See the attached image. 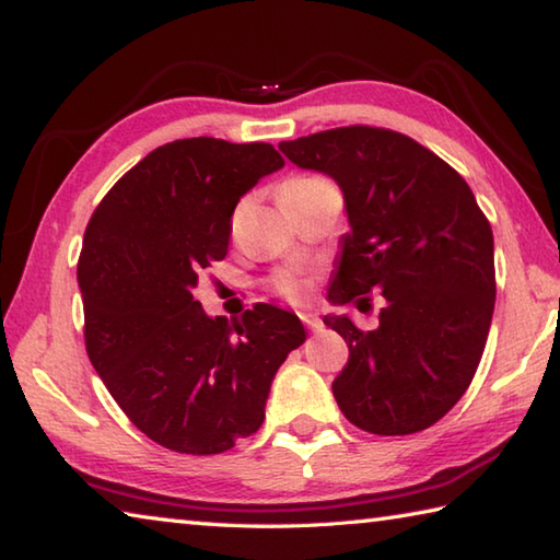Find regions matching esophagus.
Masks as SVG:
<instances>
[{
  "mask_svg": "<svg viewBox=\"0 0 560 560\" xmlns=\"http://www.w3.org/2000/svg\"><path fill=\"white\" fill-rule=\"evenodd\" d=\"M300 319H302L304 326H307L310 331H319L322 329V319L316 314H312V312H302Z\"/></svg>",
  "mask_w": 560,
  "mask_h": 560,
  "instance_id": "esophagus-1",
  "label": "esophagus"
}]
</instances>
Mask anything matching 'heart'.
<instances>
[{"label": "heart", "instance_id": "heart-1", "mask_svg": "<svg viewBox=\"0 0 560 560\" xmlns=\"http://www.w3.org/2000/svg\"><path fill=\"white\" fill-rule=\"evenodd\" d=\"M294 180H312V177H294ZM276 288L278 292H282L284 298L290 300H298L302 294V282L292 276V272H280L276 278Z\"/></svg>", "mask_w": 560, "mask_h": 560}]
</instances>
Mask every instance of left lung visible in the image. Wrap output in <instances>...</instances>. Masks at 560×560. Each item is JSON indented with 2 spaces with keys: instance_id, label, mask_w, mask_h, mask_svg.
Returning a JSON list of instances; mask_svg holds the SVG:
<instances>
[{
  "instance_id": "obj_1",
  "label": "left lung",
  "mask_w": 560,
  "mask_h": 560,
  "mask_svg": "<svg viewBox=\"0 0 560 560\" xmlns=\"http://www.w3.org/2000/svg\"><path fill=\"white\" fill-rule=\"evenodd\" d=\"M290 161L341 187L351 231L331 304L383 292L380 326L324 316L348 363L334 380L343 417L377 436L429 429L466 393L494 310V244L468 183L424 145L375 126H343L282 141Z\"/></svg>"
}]
</instances>
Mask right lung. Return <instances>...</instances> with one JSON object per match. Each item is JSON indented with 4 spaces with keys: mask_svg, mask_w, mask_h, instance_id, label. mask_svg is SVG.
I'll list each match as a JSON object with an SVG mask.
<instances>
[{
    "mask_svg": "<svg viewBox=\"0 0 560 560\" xmlns=\"http://www.w3.org/2000/svg\"><path fill=\"white\" fill-rule=\"evenodd\" d=\"M282 165L270 143H165L104 195L84 231L88 355L133 427L165 448L212 456L256 434L272 377L307 339L272 304L226 319L192 298L199 272L226 256L238 199Z\"/></svg>",
    "mask_w": 560,
    "mask_h": 560,
    "instance_id": "obj_1",
    "label": "right lung"
}]
</instances>
